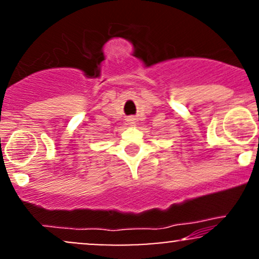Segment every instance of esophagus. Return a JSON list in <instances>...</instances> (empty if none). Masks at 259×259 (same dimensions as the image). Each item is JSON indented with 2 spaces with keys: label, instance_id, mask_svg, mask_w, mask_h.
<instances>
[{
  "label": "esophagus",
  "instance_id": "esophagus-1",
  "mask_svg": "<svg viewBox=\"0 0 259 259\" xmlns=\"http://www.w3.org/2000/svg\"><path fill=\"white\" fill-rule=\"evenodd\" d=\"M130 120H133V119H130Z\"/></svg>",
  "mask_w": 259,
  "mask_h": 259
}]
</instances>
